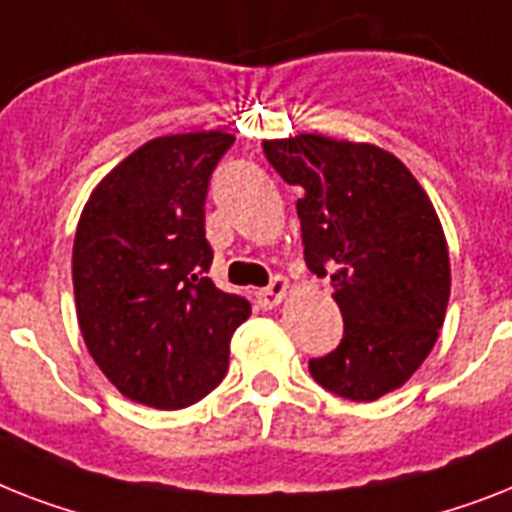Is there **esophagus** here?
Returning <instances> with one entry per match:
<instances>
[{"mask_svg":"<svg viewBox=\"0 0 512 512\" xmlns=\"http://www.w3.org/2000/svg\"><path fill=\"white\" fill-rule=\"evenodd\" d=\"M286 294H289V281H286L284 276H276L270 281L268 289H263V292L257 294V302H260L263 310H273V307H278L284 302Z\"/></svg>","mask_w":512,"mask_h":512,"instance_id":"34e87169","label":"esophagus"}]
</instances>
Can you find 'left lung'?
Here are the masks:
<instances>
[{
	"label": "left lung",
	"instance_id": "1",
	"mask_svg": "<svg viewBox=\"0 0 512 512\" xmlns=\"http://www.w3.org/2000/svg\"><path fill=\"white\" fill-rule=\"evenodd\" d=\"M302 186L305 260L331 273L344 339L310 373L328 392L373 402L410 381L434 350L450 302L442 220L400 157L368 141L297 134L263 144Z\"/></svg>",
	"mask_w": 512,
	"mask_h": 512
}]
</instances>
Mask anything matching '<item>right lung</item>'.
I'll use <instances>...</instances> for the list:
<instances>
[{
  "label": "right lung",
  "instance_id": "obj_1",
  "mask_svg": "<svg viewBox=\"0 0 512 512\" xmlns=\"http://www.w3.org/2000/svg\"><path fill=\"white\" fill-rule=\"evenodd\" d=\"M234 139L220 128L149 139L94 186L78 218V328L99 371L139 405L181 410L213 392L252 315L207 278V184Z\"/></svg>",
  "mask_w": 512,
  "mask_h": 512
}]
</instances>
